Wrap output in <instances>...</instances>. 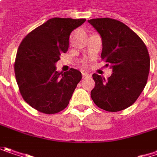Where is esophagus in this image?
<instances>
[{
    "mask_svg": "<svg viewBox=\"0 0 157 157\" xmlns=\"http://www.w3.org/2000/svg\"><path fill=\"white\" fill-rule=\"evenodd\" d=\"M90 75L86 73V72H83L82 73V78H87V77H90Z\"/></svg>",
    "mask_w": 157,
    "mask_h": 157,
    "instance_id": "esophagus-1",
    "label": "esophagus"
}]
</instances>
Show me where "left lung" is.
I'll return each mask as SVG.
<instances>
[{
	"mask_svg": "<svg viewBox=\"0 0 157 157\" xmlns=\"http://www.w3.org/2000/svg\"><path fill=\"white\" fill-rule=\"evenodd\" d=\"M102 40L101 58L113 74L105 80L92 75L95 87L90 92L94 103L108 112L132 106L147 84L150 59L143 41L124 23L108 18L88 20Z\"/></svg>",
	"mask_w": 157,
	"mask_h": 157,
	"instance_id": "1",
	"label": "left lung"
}]
</instances>
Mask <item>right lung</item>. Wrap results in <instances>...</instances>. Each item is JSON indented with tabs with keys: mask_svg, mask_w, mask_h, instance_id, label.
<instances>
[{
	"mask_svg": "<svg viewBox=\"0 0 157 157\" xmlns=\"http://www.w3.org/2000/svg\"><path fill=\"white\" fill-rule=\"evenodd\" d=\"M85 21L51 18L20 43L14 66L17 82L24 100L39 112L56 114L68 105L82 74L74 68L62 74L56 63L68 50L70 33Z\"/></svg>",
	"mask_w": 157,
	"mask_h": 157,
	"instance_id": "right-lung-1",
	"label": "right lung"
}]
</instances>
